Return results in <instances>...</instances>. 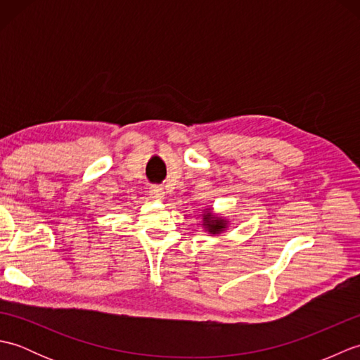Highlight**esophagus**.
I'll return each mask as SVG.
<instances>
[{
    "instance_id": "1",
    "label": "esophagus",
    "mask_w": 360,
    "mask_h": 360,
    "mask_svg": "<svg viewBox=\"0 0 360 360\" xmlns=\"http://www.w3.org/2000/svg\"><path fill=\"white\" fill-rule=\"evenodd\" d=\"M150 193L155 198H164V188L159 187V186H153L150 188Z\"/></svg>"
}]
</instances>
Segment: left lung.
Segmentation results:
<instances>
[{
  "mask_svg": "<svg viewBox=\"0 0 360 360\" xmlns=\"http://www.w3.org/2000/svg\"><path fill=\"white\" fill-rule=\"evenodd\" d=\"M202 219H204V226L209 229L210 233H218L221 231H224V227H226V221L224 219L212 217L210 213H207V215H204Z\"/></svg>",
  "mask_w": 360,
  "mask_h": 360,
  "instance_id": "8db88e82",
  "label": "left lung"
}]
</instances>
